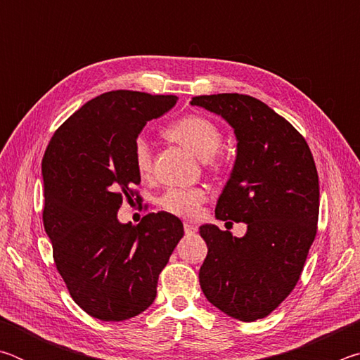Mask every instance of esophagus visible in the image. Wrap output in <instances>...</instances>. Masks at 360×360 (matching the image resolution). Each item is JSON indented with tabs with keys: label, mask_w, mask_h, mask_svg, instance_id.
Returning a JSON list of instances; mask_svg holds the SVG:
<instances>
[{
	"label": "esophagus",
	"mask_w": 360,
	"mask_h": 360,
	"mask_svg": "<svg viewBox=\"0 0 360 360\" xmlns=\"http://www.w3.org/2000/svg\"><path fill=\"white\" fill-rule=\"evenodd\" d=\"M184 231H186V235H193L195 231H197V227H195V225L191 224V222H186L184 224Z\"/></svg>",
	"instance_id": "obj_1"
}]
</instances>
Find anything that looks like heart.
I'll return each instance as SVG.
<instances>
[{"label":"heart","instance_id":"obj_1","mask_svg":"<svg viewBox=\"0 0 360 360\" xmlns=\"http://www.w3.org/2000/svg\"><path fill=\"white\" fill-rule=\"evenodd\" d=\"M163 133L203 160H212L222 144V131L219 127L198 114H188L172 122ZM133 165L141 178H149L152 172V152L144 138H138L133 144ZM206 198L208 193L202 187H172L160 195L158 206L173 216L191 219L198 214L200 206L206 202Z\"/></svg>","mask_w":360,"mask_h":360}]
</instances>
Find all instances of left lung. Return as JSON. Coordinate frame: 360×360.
I'll use <instances>...</instances> for the list:
<instances>
[{"instance_id":"obj_1","label":"left lung","mask_w":360,"mask_h":360,"mask_svg":"<svg viewBox=\"0 0 360 360\" xmlns=\"http://www.w3.org/2000/svg\"><path fill=\"white\" fill-rule=\"evenodd\" d=\"M191 103L233 127L236 160L216 217L248 225L243 238L211 224L200 227L208 245L200 285L208 302L231 318H266L294 290L318 231L313 154L288 120L254 96L200 95Z\"/></svg>"}]
</instances>
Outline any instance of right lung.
Returning <instances> with one entry per match:
<instances>
[{
  "instance_id": "right-lung-1",
  "label": "right lung",
  "mask_w": 360,
  "mask_h": 360,
  "mask_svg": "<svg viewBox=\"0 0 360 360\" xmlns=\"http://www.w3.org/2000/svg\"><path fill=\"white\" fill-rule=\"evenodd\" d=\"M176 101L174 95L106 92L66 119L44 152L42 222L53 262L72 300L92 318L117 322L148 309L184 236L182 222L165 211L149 212L138 225L117 221L124 198H141L133 144Z\"/></svg>"
}]
</instances>
